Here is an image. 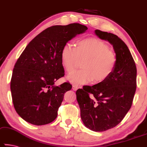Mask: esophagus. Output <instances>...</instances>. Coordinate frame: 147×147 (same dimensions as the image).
<instances>
[{
	"mask_svg": "<svg viewBox=\"0 0 147 147\" xmlns=\"http://www.w3.org/2000/svg\"><path fill=\"white\" fill-rule=\"evenodd\" d=\"M79 88H80V87L77 86V85H73V86H72V89H73L74 91H76Z\"/></svg>",
	"mask_w": 147,
	"mask_h": 147,
	"instance_id": "34e87169",
	"label": "esophagus"
}]
</instances>
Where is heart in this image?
Returning a JSON list of instances; mask_svg holds the SVG:
<instances>
[{
	"label": "heart",
	"mask_w": 147,
	"mask_h": 147,
	"mask_svg": "<svg viewBox=\"0 0 147 147\" xmlns=\"http://www.w3.org/2000/svg\"><path fill=\"white\" fill-rule=\"evenodd\" d=\"M79 60H83L82 69L74 71L67 79L76 85L91 81L102 82L111 75L117 66V56L105 42L95 38L78 40L76 46L67 43L61 51V65L67 73L73 71Z\"/></svg>",
	"instance_id": "1"
}]
</instances>
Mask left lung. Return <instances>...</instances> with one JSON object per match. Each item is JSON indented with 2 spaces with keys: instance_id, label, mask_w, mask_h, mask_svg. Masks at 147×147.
<instances>
[{
  "instance_id": "left-lung-1",
  "label": "left lung",
  "mask_w": 147,
  "mask_h": 147,
  "mask_svg": "<svg viewBox=\"0 0 147 147\" xmlns=\"http://www.w3.org/2000/svg\"><path fill=\"white\" fill-rule=\"evenodd\" d=\"M95 33L112 44L117 63L107 80L78 89L76 96L86 127L102 132L117 126L131 109L137 88V67L128 47L121 38L99 30H95Z\"/></svg>"
}]
</instances>
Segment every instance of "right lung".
<instances>
[{
    "mask_svg": "<svg viewBox=\"0 0 147 147\" xmlns=\"http://www.w3.org/2000/svg\"><path fill=\"white\" fill-rule=\"evenodd\" d=\"M87 30L79 23L52 26L28 44L14 65L10 81L14 109L23 119L35 125L56 119L64 93L72 87L69 82L54 86L65 74L61 49Z\"/></svg>",
    "mask_w": 147,
    "mask_h": 147,
    "instance_id": "right-lung-1",
    "label": "right lung"
}]
</instances>
